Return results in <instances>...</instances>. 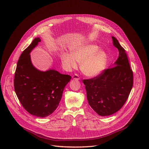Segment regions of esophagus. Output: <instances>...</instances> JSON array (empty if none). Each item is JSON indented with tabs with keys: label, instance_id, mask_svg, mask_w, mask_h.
I'll return each instance as SVG.
<instances>
[{
	"label": "esophagus",
	"instance_id": "1",
	"mask_svg": "<svg viewBox=\"0 0 149 149\" xmlns=\"http://www.w3.org/2000/svg\"><path fill=\"white\" fill-rule=\"evenodd\" d=\"M72 78L74 79H76V80H79V79H80V78H79V75H78L77 74H75L72 76Z\"/></svg>",
	"mask_w": 149,
	"mask_h": 149
}]
</instances>
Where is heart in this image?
I'll return each mask as SVG.
<instances>
[{"label": "heart", "instance_id": "b5f03b06", "mask_svg": "<svg viewBox=\"0 0 149 149\" xmlns=\"http://www.w3.org/2000/svg\"><path fill=\"white\" fill-rule=\"evenodd\" d=\"M109 56L95 45H87L75 49L72 54H67L62 58L63 65L68 68H75L77 61L80 63L81 71L88 77H95L102 72L107 66Z\"/></svg>", "mask_w": 149, "mask_h": 149}]
</instances>
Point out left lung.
<instances>
[{
  "label": "left lung",
  "instance_id": "obj_1",
  "mask_svg": "<svg viewBox=\"0 0 149 149\" xmlns=\"http://www.w3.org/2000/svg\"><path fill=\"white\" fill-rule=\"evenodd\" d=\"M119 56L112 67L99 75L84 79L91 107L100 116H110L120 110L128 99L133 86V72L125 49L112 36Z\"/></svg>",
  "mask_w": 149,
  "mask_h": 149
}]
</instances>
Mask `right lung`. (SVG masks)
I'll return each mask as SVG.
<instances>
[{
    "label": "right lung",
    "instance_id": "1",
    "mask_svg": "<svg viewBox=\"0 0 149 149\" xmlns=\"http://www.w3.org/2000/svg\"><path fill=\"white\" fill-rule=\"evenodd\" d=\"M40 41L39 38H35L21 54L15 73L14 88L23 107L31 114L42 118L56 109L71 77L54 70L42 72L33 66L29 54Z\"/></svg>",
    "mask_w": 149,
    "mask_h": 149
}]
</instances>
